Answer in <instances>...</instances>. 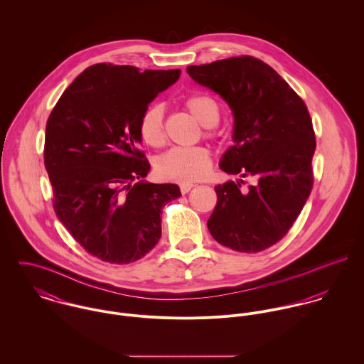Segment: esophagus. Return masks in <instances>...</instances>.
Listing matches in <instances>:
<instances>
[{
  "mask_svg": "<svg viewBox=\"0 0 364 364\" xmlns=\"http://www.w3.org/2000/svg\"><path fill=\"white\" fill-rule=\"evenodd\" d=\"M193 186H195L193 183H188V182L185 183V182H183V183H181V185H179V189H181V192L185 195V193H188Z\"/></svg>",
  "mask_w": 364,
  "mask_h": 364,
  "instance_id": "obj_1",
  "label": "esophagus"
}]
</instances>
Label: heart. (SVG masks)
<instances>
[{
  "mask_svg": "<svg viewBox=\"0 0 364 364\" xmlns=\"http://www.w3.org/2000/svg\"><path fill=\"white\" fill-rule=\"evenodd\" d=\"M186 110L205 127H213L220 119V105L205 94H196L185 100ZM141 140L158 149L165 143L164 109L161 105L147 107L139 122ZM211 137L213 132H206ZM211 166L210 153L205 147H173L156 159V172L161 178L176 182H193L205 178Z\"/></svg>",
  "mask_w": 364,
  "mask_h": 364,
  "instance_id": "1",
  "label": "heart"
}]
</instances>
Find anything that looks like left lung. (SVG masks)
Masks as SVG:
<instances>
[{"instance_id":"1","label":"left lung","mask_w":364,"mask_h":364,"mask_svg":"<svg viewBox=\"0 0 364 364\" xmlns=\"http://www.w3.org/2000/svg\"><path fill=\"white\" fill-rule=\"evenodd\" d=\"M198 84L217 92L234 114V146L220 168L255 185H217L208 221L213 238L238 252H260L279 242L304 208L314 183L315 133L304 101L266 63L252 55L189 65Z\"/></svg>"}]
</instances>
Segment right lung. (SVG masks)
<instances>
[{
  "label": "right lung",
  "mask_w": 364,
  "mask_h": 364,
  "mask_svg": "<svg viewBox=\"0 0 364 364\" xmlns=\"http://www.w3.org/2000/svg\"><path fill=\"white\" fill-rule=\"evenodd\" d=\"M181 70L110 63L84 70L63 92L46 124L45 166L55 215L98 259L127 264L161 238L164 206L178 185L149 183L139 122Z\"/></svg>",
  "instance_id": "1"
}]
</instances>
